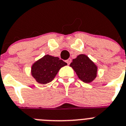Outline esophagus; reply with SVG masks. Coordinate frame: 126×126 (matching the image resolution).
I'll return each instance as SVG.
<instances>
[{"label": "esophagus", "instance_id": "esophagus-1", "mask_svg": "<svg viewBox=\"0 0 126 126\" xmlns=\"http://www.w3.org/2000/svg\"><path fill=\"white\" fill-rule=\"evenodd\" d=\"M66 62L68 64H70V63H71V59H68L67 60H66Z\"/></svg>", "mask_w": 126, "mask_h": 126}]
</instances>
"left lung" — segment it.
Here are the masks:
<instances>
[{
  "mask_svg": "<svg viewBox=\"0 0 126 126\" xmlns=\"http://www.w3.org/2000/svg\"><path fill=\"white\" fill-rule=\"evenodd\" d=\"M70 66L74 69L79 78L86 83H90L97 76L98 67L87 56L79 54L72 60Z\"/></svg>",
  "mask_w": 126,
  "mask_h": 126,
  "instance_id": "8db88e82",
  "label": "left lung"
}]
</instances>
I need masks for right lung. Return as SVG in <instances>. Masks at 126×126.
Returning a JSON list of instances; mask_svg holds the SVG:
<instances>
[{"mask_svg": "<svg viewBox=\"0 0 126 126\" xmlns=\"http://www.w3.org/2000/svg\"><path fill=\"white\" fill-rule=\"evenodd\" d=\"M66 64L58 57L47 54L32 64L31 74L38 83L47 84L54 79L60 68Z\"/></svg>", "mask_w": 126, "mask_h": 126, "instance_id": "add662e5", "label": "right lung"}]
</instances>
